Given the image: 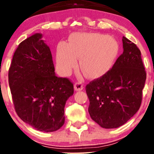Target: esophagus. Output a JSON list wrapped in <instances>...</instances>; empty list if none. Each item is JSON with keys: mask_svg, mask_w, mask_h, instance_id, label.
<instances>
[{"mask_svg": "<svg viewBox=\"0 0 154 154\" xmlns=\"http://www.w3.org/2000/svg\"><path fill=\"white\" fill-rule=\"evenodd\" d=\"M83 89V85L79 82H76L75 83V90L77 91H82Z\"/></svg>", "mask_w": 154, "mask_h": 154, "instance_id": "obj_1", "label": "esophagus"}]
</instances>
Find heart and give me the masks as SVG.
I'll return each mask as SVG.
<instances>
[{"instance_id":"obj_1","label":"heart","mask_w":154,"mask_h":154,"mask_svg":"<svg viewBox=\"0 0 154 154\" xmlns=\"http://www.w3.org/2000/svg\"><path fill=\"white\" fill-rule=\"evenodd\" d=\"M117 51V43L111 37L100 34H74L68 44L61 42L58 45V70L61 75H67L75 66L79 57V68L83 74L88 77H98L109 68Z\"/></svg>"}]
</instances>
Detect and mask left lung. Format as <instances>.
I'll list each match as a JSON object with an SVG mask.
<instances>
[{"label":"left lung","mask_w":154,"mask_h":154,"mask_svg":"<svg viewBox=\"0 0 154 154\" xmlns=\"http://www.w3.org/2000/svg\"><path fill=\"white\" fill-rule=\"evenodd\" d=\"M124 51L109 71L86 85L88 111L93 121L106 129L123 125L139 110L146 72L140 51L122 38Z\"/></svg>","instance_id":"left-lung-1"}]
</instances>
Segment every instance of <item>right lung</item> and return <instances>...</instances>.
<instances>
[{"mask_svg":"<svg viewBox=\"0 0 154 154\" xmlns=\"http://www.w3.org/2000/svg\"><path fill=\"white\" fill-rule=\"evenodd\" d=\"M41 38V34H35L19 43L8 70V84L19 117L49 132L64 124L65 103L74 85L55 75L51 50Z\"/></svg>","mask_w":154,"mask_h":154,"instance_id":"right-lung-1","label":"right lung"}]
</instances>
